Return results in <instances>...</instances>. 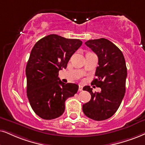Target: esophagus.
Masks as SVG:
<instances>
[{
	"label": "esophagus",
	"mask_w": 145,
	"mask_h": 145,
	"mask_svg": "<svg viewBox=\"0 0 145 145\" xmlns=\"http://www.w3.org/2000/svg\"><path fill=\"white\" fill-rule=\"evenodd\" d=\"M82 89H83V87H82V86L81 85H79V88H78V90L79 91H82Z\"/></svg>",
	"instance_id": "1"
}]
</instances>
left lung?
<instances>
[{"instance_id":"1","label":"left lung","mask_w":145,"mask_h":145,"mask_svg":"<svg viewBox=\"0 0 145 145\" xmlns=\"http://www.w3.org/2000/svg\"><path fill=\"white\" fill-rule=\"evenodd\" d=\"M85 44L97 55L98 66L91 84L101 88L100 92H93L90 86L84 90L91 94V100L83 104L86 116L97 121L110 118L118 109L126 91L127 69L122 51L109 40L101 38L89 40Z\"/></svg>"}]
</instances>
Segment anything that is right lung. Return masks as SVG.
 <instances>
[{
	"label": "right lung",
	"instance_id": "1",
	"mask_svg": "<svg viewBox=\"0 0 145 145\" xmlns=\"http://www.w3.org/2000/svg\"><path fill=\"white\" fill-rule=\"evenodd\" d=\"M82 44L80 39L51 34L33 47L26 66L27 94L32 109L41 118L59 117L65 110V100L78 91L77 84L63 83L58 75Z\"/></svg>",
	"mask_w": 145,
	"mask_h": 145
}]
</instances>
